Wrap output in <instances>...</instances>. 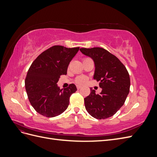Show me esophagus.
I'll return each instance as SVG.
<instances>
[{"mask_svg":"<svg viewBox=\"0 0 157 157\" xmlns=\"http://www.w3.org/2000/svg\"><path fill=\"white\" fill-rule=\"evenodd\" d=\"M81 87H82V86H80V85H77V88L78 90H79L80 88H81Z\"/></svg>","mask_w":157,"mask_h":157,"instance_id":"obj_1","label":"esophagus"}]
</instances>
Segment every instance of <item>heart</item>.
Listing matches in <instances>:
<instances>
[{"mask_svg": "<svg viewBox=\"0 0 157 157\" xmlns=\"http://www.w3.org/2000/svg\"><path fill=\"white\" fill-rule=\"evenodd\" d=\"M88 78L84 77V76H80V77H78L75 80V82L77 84H84L86 82Z\"/></svg>", "mask_w": 157, "mask_h": 157, "instance_id": "b5f03b06", "label": "heart"}]
</instances>
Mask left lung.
Listing matches in <instances>:
<instances>
[{
  "mask_svg": "<svg viewBox=\"0 0 157 157\" xmlns=\"http://www.w3.org/2000/svg\"><path fill=\"white\" fill-rule=\"evenodd\" d=\"M94 62V79L99 81L101 93L90 88V94L84 98V105L90 115L97 119L113 116L124 105L130 92V79L125 66L115 56L102 48H80Z\"/></svg>",
  "mask_w": 157,
  "mask_h": 157,
  "instance_id": "1",
  "label": "left lung"
}]
</instances>
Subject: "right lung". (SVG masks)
Instances as JSON below:
<instances>
[{"label": "right lung", "instance_id": "1", "mask_svg": "<svg viewBox=\"0 0 157 157\" xmlns=\"http://www.w3.org/2000/svg\"><path fill=\"white\" fill-rule=\"evenodd\" d=\"M79 47L68 48L54 46L40 54L32 63L25 80L28 99L40 115L54 117L68 107L71 94L77 89L74 84L60 89L58 83L61 75L67 74L70 61Z\"/></svg>", "mask_w": 157, "mask_h": 157}]
</instances>
